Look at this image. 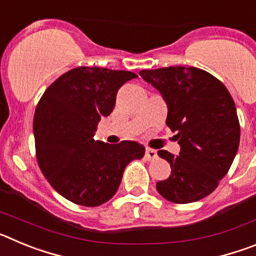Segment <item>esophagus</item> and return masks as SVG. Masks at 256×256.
Returning a JSON list of instances; mask_svg holds the SVG:
<instances>
[{
    "label": "esophagus",
    "mask_w": 256,
    "mask_h": 256,
    "mask_svg": "<svg viewBox=\"0 0 256 256\" xmlns=\"http://www.w3.org/2000/svg\"><path fill=\"white\" fill-rule=\"evenodd\" d=\"M144 156H146V159L148 160H152L158 158V152L152 148H146V152H144Z\"/></svg>",
    "instance_id": "34e87169"
}]
</instances>
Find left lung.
<instances>
[{
    "label": "left lung",
    "instance_id": "left-lung-1",
    "mask_svg": "<svg viewBox=\"0 0 256 256\" xmlns=\"http://www.w3.org/2000/svg\"><path fill=\"white\" fill-rule=\"evenodd\" d=\"M168 106L166 126L180 146L177 156L158 155L170 164L169 178L156 183L166 200L188 204L210 195L230 170L240 144L236 105L226 86L205 70L169 66L141 70Z\"/></svg>",
    "mask_w": 256,
    "mask_h": 256
}]
</instances>
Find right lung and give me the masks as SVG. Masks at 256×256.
Returning a JSON list of instances; mask_svg holds the SVG:
<instances>
[{
	"instance_id": "right-lung-1",
	"label": "right lung",
	"mask_w": 256,
	"mask_h": 256,
	"mask_svg": "<svg viewBox=\"0 0 256 256\" xmlns=\"http://www.w3.org/2000/svg\"><path fill=\"white\" fill-rule=\"evenodd\" d=\"M137 78L126 70L80 66L58 76L40 97L33 120L40 170L50 184L74 204L98 206L119 188L124 169L142 159L134 141H94L97 124L108 116L119 88Z\"/></svg>"
}]
</instances>
